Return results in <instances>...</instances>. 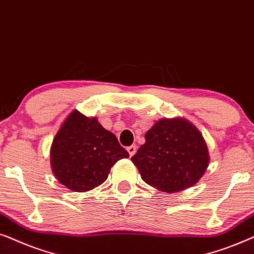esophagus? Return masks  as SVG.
Wrapping results in <instances>:
<instances>
[{"label": "esophagus", "mask_w": 254, "mask_h": 254, "mask_svg": "<svg viewBox=\"0 0 254 254\" xmlns=\"http://www.w3.org/2000/svg\"><path fill=\"white\" fill-rule=\"evenodd\" d=\"M127 152H129L130 157H132V155L137 152V146H136V145H131V146L127 147Z\"/></svg>", "instance_id": "34e87169"}]
</instances>
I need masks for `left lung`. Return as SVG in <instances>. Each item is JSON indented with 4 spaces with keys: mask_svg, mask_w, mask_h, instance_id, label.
<instances>
[{
    "mask_svg": "<svg viewBox=\"0 0 254 254\" xmlns=\"http://www.w3.org/2000/svg\"><path fill=\"white\" fill-rule=\"evenodd\" d=\"M131 160L147 185L174 192L200 180L210 159L195 125L185 118H164L145 133V144Z\"/></svg>",
    "mask_w": 254,
    "mask_h": 254,
    "instance_id": "1",
    "label": "left lung"
}]
</instances>
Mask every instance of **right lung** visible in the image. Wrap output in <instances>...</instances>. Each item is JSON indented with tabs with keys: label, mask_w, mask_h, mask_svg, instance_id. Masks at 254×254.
Wrapping results in <instances>:
<instances>
[{
	"label": "right lung",
	"mask_w": 254,
	"mask_h": 254,
	"mask_svg": "<svg viewBox=\"0 0 254 254\" xmlns=\"http://www.w3.org/2000/svg\"><path fill=\"white\" fill-rule=\"evenodd\" d=\"M129 158L116 136L104 129L96 117L74 110L66 118L51 146L54 177L73 191L92 190L107 180L120 159Z\"/></svg>",
	"instance_id": "1"
}]
</instances>
